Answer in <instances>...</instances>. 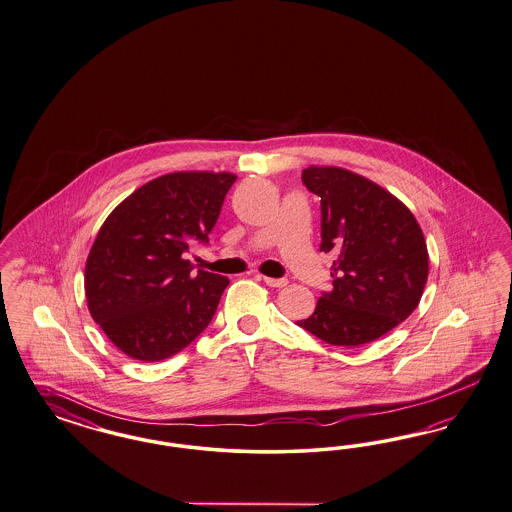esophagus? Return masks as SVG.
<instances>
[{"label": "esophagus", "instance_id": "esophagus-1", "mask_svg": "<svg viewBox=\"0 0 512 512\" xmlns=\"http://www.w3.org/2000/svg\"><path fill=\"white\" fill-rule=\"evenodd\" d=\"M263 282H265L268 287H278V289L287 285L285 278H268V276H263Z\"/></svg>", "mask_w": 512, "mask_h": 512}]
</instances>
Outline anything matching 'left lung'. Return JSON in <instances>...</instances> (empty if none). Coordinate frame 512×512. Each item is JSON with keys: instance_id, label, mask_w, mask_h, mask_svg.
Instances as JSON below:
<instances>
[{"instance_id": "1", "label": "left lung", "mask_w": 512, "mask_h": 512, "mask_svg": "<svg viewBox=\"0 0 512 512\" xmlns=\"http://www.w3.org/2000/svg\"><path fill=\"white\" fill-rule=\"evenodd\" d=\"M321 198V246L335 257L333 291L297 325L333 346H361L403 323L422 299L429 257L422 229L401 200L335 166L302 170Z\"/></svg>"}]
</instances>
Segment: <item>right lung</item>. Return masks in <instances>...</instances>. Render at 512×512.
<instances>
[{
	"instance_id": "1",
	"label": "right lung",
	"mask_w": 512,
	"mask_h": 512,
	"mask_svg": "<svg viewBox=\"0 0 512 512\" xmlns=\"http://www.w3.org/2000/svg\"><path fill=\"white\" fill-rule=\"evenodd\" d=\"M236 176L176 172L130 194L98 232L85 266L90 316L132 359L162 361L212 321L229 280L185 259L208 244Z\"/></svg>"
}]
</instances>
